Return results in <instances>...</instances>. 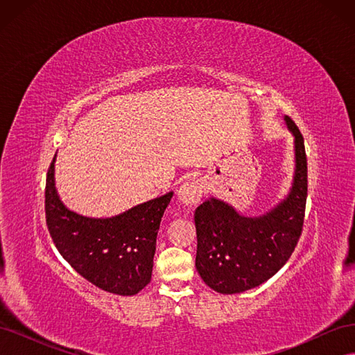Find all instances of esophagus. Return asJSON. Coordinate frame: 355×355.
Listing matches in <instances>:
<instances>
[{
    "instance_id": "34e87169",
    "label": "esophagus",
    "mask_w": 355,
    "mask_h": 355,
    "mask_svg": "<svg viewBox=\"0 0 355 355\" xmlns=\"http://www.w3.org/2000/svg\"><path fill=\"white\" fill-rule=\"evenodd\" d=\"M202 192H204L202 182L200 179H192L189 182H185V184L179 188L178 200L184 207L192 209L201 201Z\"/></svg>"
}]
</instances>
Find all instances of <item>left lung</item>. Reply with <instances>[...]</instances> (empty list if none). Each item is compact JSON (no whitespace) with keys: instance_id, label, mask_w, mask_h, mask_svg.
Wrapping results in <instances>:
<instances>
[{"instance_id":"left-lung-1","label":"left lung","mask_w":355,"mask_h":355,"mask_svg":"<svg viewBox=\"0 0 355 355\" xmlns=\"http://www.w3.org/2000/svg\"><path fill=\"white\" fill-rule=\"evenodd\" d=\"M295 137V175L284 200L262 216H244L231 204L210 197L197 207L196 268L214 292L241 293L280 271L304 227L308 175L304 137L284 116Z\"/></svg>"}]
</instances>
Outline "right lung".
I'll return each mask as SVG.
<instances>
[{
	"mask_svg": "<svg viewBox=\"0 0 355 355\" xmlns=\"http://www.w3.org/2000/svg\"><path fill=\"white\" fill-rule=\"evenodd\" d=\"M53 158L46 180V220L59 253L105 292L133 296L151 282L157 234L173 192L112 218H89L62 202Z\"/></svg>",
	"mask_w": 355,
	"mask_h": 355,
	"instance_id": "right-lung-1",
	"label": "right lung"
}]
</instances>
